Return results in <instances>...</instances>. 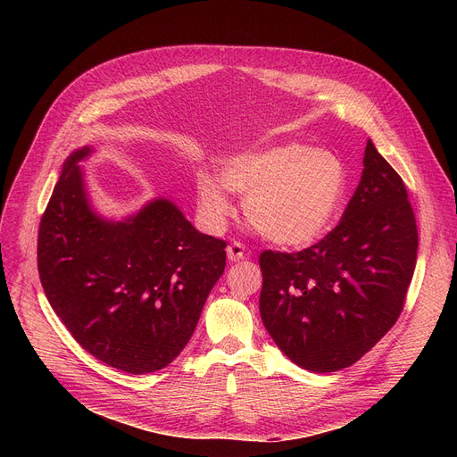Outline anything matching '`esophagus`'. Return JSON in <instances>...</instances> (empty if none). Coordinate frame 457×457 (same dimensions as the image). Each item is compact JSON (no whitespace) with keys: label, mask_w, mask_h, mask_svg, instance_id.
Segmentation results:
<instances>
[{"label":"esophagus","mask_w":457,"mask_h":457,"mask_svg":"<svg viewBox=\"0 0 457 457\" xmlns=\"http://www.w3.org/2000/svg\"><path fill=\"white\" fill-rule=\"evenodd\" d=\"M228 259L233 262V261H241V259H245L248 253H246V248L243 246V243H238V241H233L229 246H228Z\"/></svg>","instance_id":"obj_1"}]
</instances>
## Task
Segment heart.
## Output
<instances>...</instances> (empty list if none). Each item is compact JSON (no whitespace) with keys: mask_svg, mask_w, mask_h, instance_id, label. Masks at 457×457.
<instances>
[{"mask_svg":"<svg viewBox=\"0 0 457 457\" xmlns=\"http://www.w3.org/2000/svg\"><path fill=\"white\" fill-rule=\"evenodd\" d=\"M220 181L246 198L248 222L261 235L283 246H303L331 226L346 192V168L329 150L285 142L229 159ZM222 185L209 174L196 179L200 209L214 224L231 212Z\"/></svg>","mask_w":457,"mask_h":457,"instance_id":"1","label":"heart"}]
</instances>
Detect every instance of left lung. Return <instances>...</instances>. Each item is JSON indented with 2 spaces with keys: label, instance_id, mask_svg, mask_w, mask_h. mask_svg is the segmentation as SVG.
I'll return each mask as SVG.
<instances>
[{
  "label": "left lung",
  "instance_id": "left-lung-1",
  "mask_svg": "<svg viewBox=\"0 0 457 457\" xmlns=\"http://www.w3.org/2000/svg\"><path fill=\"white\" fill-rule=\"evenodd\" d=\"M365 170L341 222L300 252L259 255L262 324L311 372L359 361L398 320L417 265L419 231L407 190L369 140Z\"/></svg>",
  "mask_w": 457,
  "mask_h": 457
}]
</instances>
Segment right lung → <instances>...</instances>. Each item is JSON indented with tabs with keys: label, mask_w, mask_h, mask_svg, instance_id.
<instances>
[{
	"label": "right lung",
	"mask_w": 457,
	"mask_h": 457,
	"mask_svg": "<svg viewBox=\"0 0 457 457\" xmlns=\"http://www.w3.org/2000/svg\"><path fill=\"white\" fill-rule=\"evenodd\" d=\"M71 154L38 228V276L47 302L81 348L129 374L170 365L196 329L226 267V241L200 233L155 200L126 222L90 211Z\"/></svg>",
	"instance_id": "add662e5"
}]
</instances>
